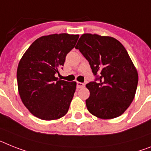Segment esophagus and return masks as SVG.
I'll return each mask as SVG.
<instances>
[{
	"instance_id": "esophagus-1",
	"label": "esophagus",
	"mask_w": 151,
	"mask_h": 151,
	"mask_svg": "<svg viewBox=\"0 0 151 151\" xmlns=\"http://www.w3.org/2000/svg\"><path fill=\"white\" fill-rule=\"evenodd\" d=\"M84 86H85L84 83H81V82H77V87H78V88H83Z\"/></svg>"
}]
</instances>
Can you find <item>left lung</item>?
<instances>
[{
	"label": "left lung",
	"instance_id": "1",
	"mask_svg": "<svg viewBox=\"0 0 151 151\" xmlns=\"http://www.w3.org/2000/svg\"><path fill=\"white\" fill-rule=\"evenodd\" d=\"M75 48L96 76L86 85L90 91L87 110L101 119L121 116L132 103L138 83L137 70L124 47L111 37L83 34Z\"/></svg>",
	"mask_w": 151,
	"mask_h": 151
}]
</instances>
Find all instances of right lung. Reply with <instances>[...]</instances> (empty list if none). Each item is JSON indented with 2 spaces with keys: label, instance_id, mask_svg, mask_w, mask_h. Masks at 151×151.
<instances>
[{
  "label": "right lung",
  "instance_id": "1",
  "mask_svg": "<svg viewBox=\"0 0 151 151\" xmlns=\"http://www.w3.org/2000/svg\"><path fill=\"white\" fill-rule=\"evenodd\" d=\"M78 37V35L68 34L40 37L19 62L17 79L21 99L41 120H57L68 113L77 83L60 81L55 74L59 73Z\"/></svg>",
  "mask_w": 151,
  "mask_h": 151
}]
</instances>
